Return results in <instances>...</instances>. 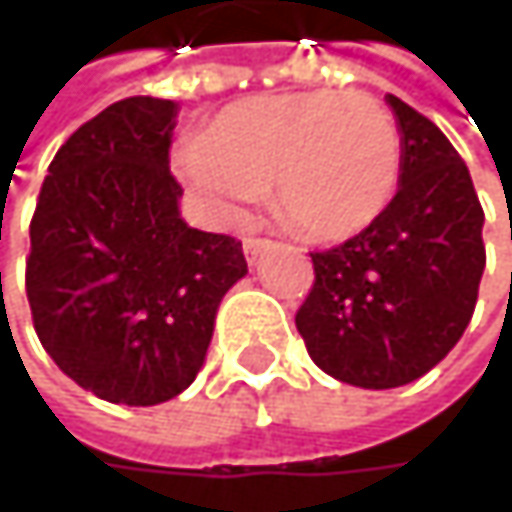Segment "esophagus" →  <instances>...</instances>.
I'll return each mask as SVG.
<instances>
[{"mask_svg":"<svg viewBox=\"0 0 512 512\" xmlns=\"http://www.w3.org/2000/svg\"><path fill=\"white\" fill-rule=\"evenodd\" d=\"M269 246H272V240H266V237H249V240H246V246H243V249H246V260H249V263H255L257 257L263 255Z\"/></svg>","mask_w":512,"mask_h":512,"instance_id":"34e87169","label":"esophagus"}]
</instances>
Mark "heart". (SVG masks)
<instances>
[{
  "label": "heart",
  "instance_id": "heart-1",
  "mask_svg": "<svg viewBox=\"0 0 512 512\" xmlns=\"http://www.w3.org/2000/svg\"><path fill=\"white\" fill-rule=\"evenodd\" d=\"M394 115L364 91L263 94L222 109L180 156L183 174L228 213L272 186L275 216L314 243L373 225L400 180Z\"/></svg>",
  "mask_w": 512,
  "mask_h": 512
}]
</instances>
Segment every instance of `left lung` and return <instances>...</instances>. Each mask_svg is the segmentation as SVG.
<instances>
[{"instance_id":"obj_1","label":"left lung","mask_w":512,"mask_h":512,"mask_svg":"<svg viewBox=\"0 0 512 512\" xmlns=\"http://www.w3.org/2000/svg\"><path fill=\"white\" fill-rule=\"evenodd\" d=\"M400 124V186L347 243L311 252L314 284L296 311L308 356L358 388L415 382L462 338L486 266L483 207L448 136L388 94Z\"/></svg>"}]
</instances>
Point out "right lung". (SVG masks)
<instances>
[{
    "instance_id": "add662e5",
    "label": "right lung",
    "mask_w": 512,
    "mask_h": 512,
    "mask_svg": "<svg viewBox=\"0 0 512 512\" xmlns=\"http://www.w3.org/2000/svg\"><path fill=\"white\" fill-rule=\"evenodd\" d=\"M177 106L127 97L52 156L29 225L26 296L52 361L109 403L156 406L198 376L243 243L180 219Z\"/></svg>"
}]
</instances>
